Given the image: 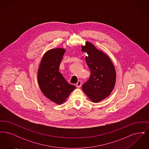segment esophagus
<instances>
[{
	"label": "esophagus",
	"mask_w": 149,
	"mask_h": 149,
	"mask_svg": "<svg viewBox=\"0 0 149 149\" xmlns=\"http://www.w3.org/2000/svg\"><path fill=\"white\" fill-rule=\"evenodd\" d=\"M81 83H82L81 81V80H79L78 81V83H77V87H78V88H80V87L81 86Z\"/></svg>",
	"instance_id": "1"
}]
</instances>
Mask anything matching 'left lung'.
I'll list each match as a JSON object with an SVG mask.
<instances>
[{
    "instance_id": "left-lung-1",
    "label": "left lung",
    "mask_w": 149,
    "mask_h": 149,
    "mask_svg": "<svg viewBox=\"0 0 149 149\" xmlns=\"http://www.w3.org/2000/svg\"><path fill=\"white\" fill-rule=\"evenodd\" d=\"M81 50L88 55L85 60L91 72L82 89L93 102L97 103L105 99L113 91L116 82L115 69L109 57L91 43L86 42Z\"/></svg>"
}]
</instances>
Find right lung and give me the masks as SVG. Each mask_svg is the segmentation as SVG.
<instances>
[{"instance_id": "right-lung-1", "label": "right lung", "mask_w": 149, "mask_h": 149, "mask_svg": "<svg viewBox=\"0 0 149 149\" xmlns=\"http://www.w3.org/2000/svg\"><path fill=\"white\" fill-rule=\"evenodd\" d=\"M65 50L55 49L48 51L43 57L38 71V82L43 94L51 101L60 104L74 90L59 72L60 65Z\"/></svg>"}]
</instances>
